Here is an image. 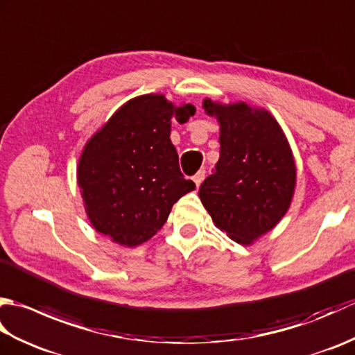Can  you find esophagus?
<instances>
[{"mask_svg":"<svg viewBox=\"0 0 355 355\" xmlns=\"http://www.w3.org/2000/svg\"><path fill=\"white\" fill-rule=\"evenodd\" d=\"M205 175H206V171H198L197 173L193 175V183L195 186H200L202 183V180H205Z\"/></svg>","mask_w":355,"mask_h":355,"instance_id":"34e87169","label":"esophagus"}]
</instances>
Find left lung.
<instances>
[{"instance_id": "left-lung-1", "label": "left lung", "mask_w": 355, "mask_h": 355, "mask_svg": "<svg viewBox=\"0 0 355 355\" xmlns=\"http://www.w3.org/2000/svg\"><path fill=\"white\" fill-rule=\"evenodd\" d=\"M220 122V160L200 186V198L218 229L239 244L270 232L286 214L296 166L281 126L266 110L206 99Z\"/></svg>"}]
</instances>
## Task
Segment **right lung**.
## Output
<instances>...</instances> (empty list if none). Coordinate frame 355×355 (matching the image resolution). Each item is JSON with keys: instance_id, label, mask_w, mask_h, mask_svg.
<instances>
[{"instance_id": "add662e5", "label": "right lung", "mask_w": 355, "mask_h": 355, "mask_svg": "<svg viewBox=\"0 0 355 355\" xmlns=\"http://www.w3.org/2000/svg\"><path fill=\"white\" fill-rule=\"evenodd\" d=\"M193 114L191 103L175 108L162 94L139 96L88 140L78 183L97 232L120 245H139L163 227L173 202L195 189L169 139L171 119L184 123Z\"/></svg>"}]
</instances>
